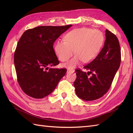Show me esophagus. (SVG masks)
<instances>
[{"label":"esophagus","mask_w":133,"mask_h":133,"mask_svg":"<svg viewBox=\"0 0 133 133\" xmlns=\"http://www.w3.org/2000/svg\"><path fill=\"white\" fill-rule=\"evenodd\" d=\"M74 70H70V69H67V73H74Z\"/></svg>","instance_id":"esophagus-1"}]
</instances>
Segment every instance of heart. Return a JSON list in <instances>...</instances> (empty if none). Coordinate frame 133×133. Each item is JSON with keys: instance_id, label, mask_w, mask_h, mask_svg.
<instances>
[{"instance_id": "obj_1", "label": "heart", "mask_w": 133, "mask_h": 133, "mask_svg": "<svg viewBox=\"0 0 133 133\" xmlns=\"http://www.w3.org/2000/svg\"><path fill=\"white\" fill-rule=\"evenodd\" d=\"M65 41L58 40L54 45V50L60 60L65 62L75 53L76 55L64 66L73 69L83 61L89 63L93 60L101 50L104 42L102 32L88 28L71 30L65 36Z\"/></svg>"}]
</instances>
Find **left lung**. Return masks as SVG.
<instances>
[{"label":"left lung","instance_id":"1","mask_svg":"<svg viewBox=\"0 0 133 133\" xmlns=\"http://www.w3.org/2000/svg\"><path fill=\"white\" fill-rule=\"evenodd\" d=\"M105 37L100 53L84 66L87 73L79 69L75 70L76 79L74 85L76 94L85 101L99 99L107 93L120 65L121 50L117 37L108 29Z\"/></svg>","mask_w":133,"mask_h":133}]
</instances>
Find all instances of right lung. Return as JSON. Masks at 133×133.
<instances>
[{"mask_svg": "<svg viewBox=\"0 0 133 133\" xmlns=\"http://www.w3.org/2000/svg\"><path fill=\"white\" fill-rule=\"evenodd\" d=\"M71 26H40L26 30L22 35L14 62L19 85L26 95L35 99L45 97L65 75V68L49 66L59 64L53 44Z\"/></svg>", "mask_w": 133, "mask_h": 133, "instance_id": "add662e5", "label": "right lung"}]
</instances>
